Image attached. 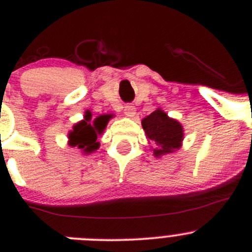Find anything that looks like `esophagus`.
<instances>
[{
  "label": "esophagus",
  "mask_w": 252,
  "mask_h": 252,
  "mask_svg": "<svg viewBox=\"0 0 252 252\" xmlns=\"http://www.w3.org/2000/svg\"><path fill=\"white\" fill-rule=\"evenodd\" d=\"M124 114L130 118H134L136 116V108L132 104H126V105L124 106Z\"/></svg>",
  "instance_id": "esophagus-1"
}]
</instances>
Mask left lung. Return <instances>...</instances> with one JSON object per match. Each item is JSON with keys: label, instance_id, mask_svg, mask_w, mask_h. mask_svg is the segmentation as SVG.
<instances>
[{"label": "left lung", "instance_id": "8db88e82", "mask_svg": "<svg viewBox=\"0 0 252 252\" xmlns=\"http://www.w3.org/2000/svg\"><path fill=\"white\" fill-rule=\"evenodd\" d=\"M142 126L147 138L156 144L153 149L155 158H161L180 149L184 140L182 126L174 118L168 117L161 109L155 110L149 116L144 117Z\"/></svg>", "mask_w": 252, "mask_h": 252}]
</instances>
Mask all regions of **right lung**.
<instances>
[{
	"label": "right lung",
	"instance_id": "add662e5",
	"mask_svg": "<svg viewBox=\"0 0 252 252\" xmlns=\"http://www.w3.org/2000/svg\"><path fill=\"white\" fill-rule=\"evenodd\" d=\"M112 115H100L92 121V114L90 110L84 115V120L76 123L68 132V146L77 147L83 150L84 154H90L99 148V142H97L98 135H100L105 129L109 120Z\"/></svg>",
	"mask_w": 252,
	"mask_h": 252
}]
</instances>
